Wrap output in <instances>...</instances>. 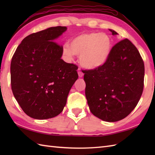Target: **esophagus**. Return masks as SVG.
<instances>
[{
	"mask_svg": "<svg viewBox=\"0 0 155 155\" xmlns=\"http://www.w3.org/2000/svg\"><path fill=\"white\" fill-rule=\"evenodd\" d=\"M78 77H83V75H84L83 72L81 71L80 68H78Z\"/></svg>",
	"mask_w": 155,
	"mask_h": 155,
	"instance_id": "1",
	"label": "esophagus"
}]
</instances>
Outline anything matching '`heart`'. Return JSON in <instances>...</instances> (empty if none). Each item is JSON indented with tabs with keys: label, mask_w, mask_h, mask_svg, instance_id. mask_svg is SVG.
<instances>
[{
	"label": "heart",
	"mask_w": 155,
	"mask_h": 155,
	"mask_svg": "<svg viewBox=\"0 0 155 155\" xmlns=\"http://www.w3.org/2000/svg\"><path fill=\"white\" fill-rule=\"evenodd\" d=\"M113 42L110 36L103 32H91L74 38L70 45L62 47L63 54L71 60L74 54L79 56L81 64L85 68L94 69L104 65L110 57Z\"/></svg>",
	"instance_id": "obj_1"
}]
</instances>
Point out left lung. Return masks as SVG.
<instances>
[{"label": "left lung", "mask_w": 155, "mask_h": 155, "mask_svg": "<svg viewBox=\"0 0 155 155\" xmlns=\"http://www.w3.org/2000/svg\"><path fill=\"white\" fill-rule=\"evenodd\" d=\"M84 73L88 107L100 119H123L139 103L144 88V65L138 49L128 39L113 46L104 65L85 70Z\"/></svg>", "instance_id": "obj_1"}]
</instances>
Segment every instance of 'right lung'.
I'll return each mask as SVG.
<instances>
[{
  "mask_svg": "<svg viewBox=\"0 0 155 155\" xmlns=\"http://www.w3.org/2000/svg\"><path fill=\"white\" fill-rule=\"evenodd\" d=\"M66 31L58 26L28 35L12 56V93L22 110L35 119L60 114L78 77V67L61 58L62 46L54 41Z\"/></svg>",
  "mask_w": 155,
  "mask_h": 155,
  "instance_id": "add662e5",
  "label": "right lung"
}]
</instances>
